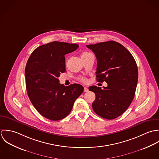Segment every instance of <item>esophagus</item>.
I'll use <instances>...</instances> for the list:
<instances>
[{"mask_svg": "<svg viewBox=\"0 0 159 159\" xmlns=\"http://www.w3.org/2000/svg\"><path fill=\"white\" fill-rule=\"evenodd\" d=\"M84 91L85 92H89V89H88V88H84Z\"/></svg>", "mask_w": 159, "mask_h": 159, "instance_id": "1", "label": "esophagus"}]
</instances>
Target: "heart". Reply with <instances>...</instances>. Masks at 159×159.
Segmentation results:
<instances>
[{
	"label": "heart",
	"instance_id": "b5f03b06",
	"mask_svg": "<svg viewBox=\"0 0 159 159\" xmlns=\"http://www.w3.org/2000/svg\"><path fill=\"white\" fill-rule=\"evenodd\" d=\"M88 54H89V52H84V53L82 54V56H85V55ZM79 80H80L81 81L83 82V83H86V82H87V80H86L85 78L81 77V78H79Z\"/></svg>",
	"mask_w": 159,
	"mask_h": 159
}]
</instances>
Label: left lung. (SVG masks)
<instances>
[{
  "label": "left lung",
  "instance_id": "8db88e82",
  "mask_svg": "<svg viewBox=\"0 0 159 159\" xmlns=\"http://www.w3.org/2000/svg\"><path fill=\"white\" fill-rule=\"evenodd\" d=\"M86 46L97 58V81L108 84L103 89L89 88L95 94L92 108L99 116L113 119L127 110L134 98L138 78L136 62L124 46L114 41Z\"/></svg>",
  "mask_w": 159,
  "mask_h": 159
}]
</instances>
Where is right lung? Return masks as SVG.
I'll list each match as a JSON object with an SVG mask.
<instances>
[{
	"label": "right lung",
	"mask_w": 159,
	"mask_h": 159,
	"mask_svg": "<svg viewBox=\"0 0 159 159\" xmlns=\"http://www.w3.org/2000/svg\"><path fill=\"white\" fill-rule=\"evenodd\" d=\"M78 47L76 43L52 42L35 49L27 61V92L33 106L46 119L59 120L67 116L84 91L80 84L65 86L58 80L66 71L65 55Z\"/></svg>",
	"instance_id": "1"
}]
</instances>
